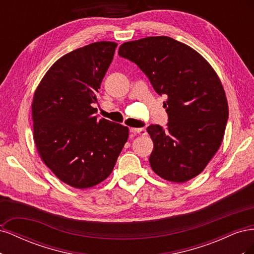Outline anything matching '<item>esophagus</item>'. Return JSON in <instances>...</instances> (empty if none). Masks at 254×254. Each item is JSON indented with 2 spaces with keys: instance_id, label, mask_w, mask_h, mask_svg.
I'll return each instance as SVG.
<instances>
[{
  "instance_id": "esophagus-1",
  "label": "esophagus",
  "mask_w": 254,
  "mask_h": 254,
  "mask_svg": "<svg viewBox=\"0 0 254 254\" xmlns=\"http://www.w3.org/2000/svg\"><path fill=\"white\" fill-rule=\"evenodd\" d=\"M130 132H131L132 134L145 135L146 134V129H144V128H131V129H130Z\"/></svg>"
}]
</instances>
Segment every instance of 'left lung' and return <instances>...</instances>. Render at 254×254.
Returning a JSON list of instances; mask_svg holds the SVG:
<instances>
[{
	"label": "left lung",
	"instance_id": "left-lung-1",
	"mask_svg": "<svg viewBox=\"0 0 254 254\" xmlns=\"http://www.w3.org/2000/svg\"><path fill=\"white\" fill-rule=\"evenodd\" d=\"M119 55L134 63L157 93L167 97V128L147 127L152 171L177 183L198 176L218 150L229 117L217 74L200 54L166 36L123 43Z\"/></svg>",
	"mask_w": 254,
	"mask_h": 254
}]
</instances>
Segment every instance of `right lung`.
I'll return each instance as SVG.
<instances>
[{"label":"right lung","mask_w":254,"mask_h":254,"mask_svg":"<svg viewBox=\"0 0 254 254\" xmlns=\"http://www.w3.org/2000/svg\"><path fill=\"white\" fill-rule=\"evenodd\" d=\"M118 44L99 41L59 58L34 94V141L58 179L76 189L104 181L128 140V127L95 115L96 94Z\"/></svg>","instance_id":"1"}]
</instances>
